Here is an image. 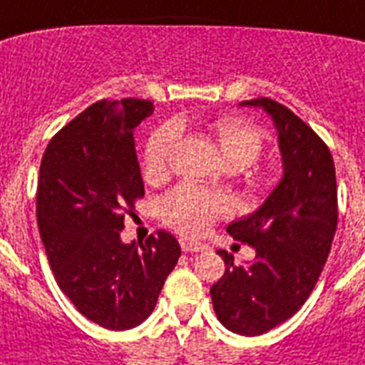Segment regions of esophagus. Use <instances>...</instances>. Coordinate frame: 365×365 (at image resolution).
<instances>
[{
	"instance_id": "obj_1",
	"label": "esophagus",
	"mask_w": 365,
	"mask_h": 365,
	"mask_svg": "<svg viewBox=\"0 0 365 365\" xmlns=\"http://www.w3.org/2000/svg\"><path fill=\"white\" fill-rule=\"evenodd\" d=\"M180 245H182V250L183 252H204V250L207 249L206 245H202V243H197V241H187V240H182L180 241Z\"/></svg>"
}]
</instances>
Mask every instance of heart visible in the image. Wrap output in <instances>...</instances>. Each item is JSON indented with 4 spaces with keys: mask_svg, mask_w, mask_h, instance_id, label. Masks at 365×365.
I'll list each match as a JSON object with an SVG mask.
<instances>
[{
    "mask_svg": "<svg viewBox=\"0 0 365 365\" xmlns=\"http://www.w3.org/2000/svg\"><path fill=\"white\" fill-rule=\"evenodd\" d=\"M219 152L228 167L245 168L259 158L263 140L259 131L249 122L226 116L211 125ZM178 139L176 125L165 124L150 135L145 148V174L158 178L167 170ZM228 211L225 198L204 192L191 185H180L161 202V215L168 226L180 234L197 237L211 226L219 215Z\"/></svg>",
    "mask_w": 365,
    "mask_h": 365,
    "instance_id": "heart-1",
    "label": "heart"
}]
</instances>
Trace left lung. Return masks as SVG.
Wrapping results in <instances>:
<instances>
[{
  "instance_id": "8db88e82",
  "label": "left lung",
  "mask_w": 365,
  "mask_h": 365,
  "mask_svg": "<svg viewBox=\"0 0 365 365\" xmlns=\"http://www.w3.org/2000/svg\"><path fill=\"white\" fill-rule=\"evenodd\" d=\"M240 106L271 116L284 174L258 210L226 228L254 247V262L237 267L232 254L217 250L226 271L210 293L226 329L259 336L289 319L310 297L336 234L338 189L329 146L295 113L271 98Z\"/></svg>"
}]
</instances>
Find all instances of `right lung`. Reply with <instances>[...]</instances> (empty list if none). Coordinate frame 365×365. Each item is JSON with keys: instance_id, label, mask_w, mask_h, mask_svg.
Wrapping results in <instances>:
<instances>
[{"instance_id": "right-lung-1", "label": "right lung", "mask_w": 365, "mask_h": 365, "mask_svg": "<svg viewBox=\"0 0 365 365\" xmlns=\"http://www.w3.org/2000/svg\"><path fill=\"white\" fill-rule=\"evenodd\" d=\"M150 100H100L50 140L36 189V222L61 292L87 319L128 330L152 314L182 249L158 230L122 243L125 213L145 197L133 130Z\"/></svg>"}]
</instances>
